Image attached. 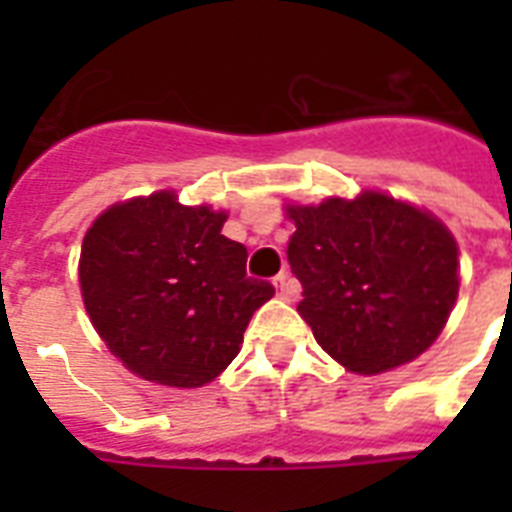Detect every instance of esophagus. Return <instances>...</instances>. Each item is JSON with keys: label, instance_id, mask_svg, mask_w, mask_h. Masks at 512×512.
<instances>
[{"label": "esophagus", "instance_id": "34e87169", "mask_svg": "<svg viewBox=\"0 0 512 512\" xmlns=\"http://www.w3.org/2000/svg\"><path fill=\"white\" fill-rule=\"evenodd\" d=\"M273 289H276V295L284 297V300H292L297 295V284L289 279V273H279L276 279H273Z\"/></svg>", "mask_w": 512, "mask_h": 512}]
</instances>
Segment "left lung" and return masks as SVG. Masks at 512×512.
I'll return each mask as SVG.
<instances>
[{
	"mask_svg": "<svg viewBox=\"0 0 512 512\" xmlns=\"http://www.w3.org/2000/svg\"><path fill=\"white\" fill-rule=\"evenodd\" d=\"M297 311L356 374L390 372L433 345L460 292L457 241L441 220L385 193L289 204Z\"/></svg>",
	"mask_w": 512,
	"mask_h": 512,
	"instance_id": "1",
	"label": "left lung"
}]
</instances>
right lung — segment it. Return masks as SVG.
Returning <instances> with one entry per match:
<instances>
[{"instance_id": "1", "label": "right lung", "mask_w": 512, "mask_h": 512, "mask_svg": "<svg viewBox=\"0 0 512 512\" xmlns=\"http://www.w3.org/2000/svg\"><path fill=\"white\" fill-rule=\"evenodd\" d=\"M223 223L225 212L156 191L108 207L84 236V308L108 350L143 380L212 382L276 292L249 279L247 247L225 239Z\"/></svg>"}]
</instances>
